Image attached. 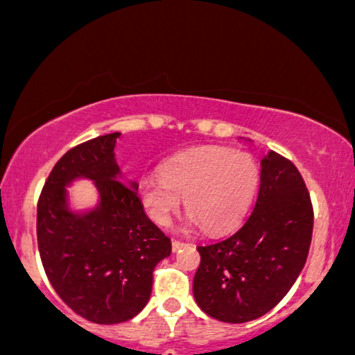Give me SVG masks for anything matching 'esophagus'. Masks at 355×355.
<instances>
[{
    "mask_svg": "<svg viewBox=\"0 0 355 355\" xmlns=\"http://www.w3.org/2000/svg\"><path fill=\"white\" fill-rule=\"evenodd\" d=\"M184 245H186V243L179 242V240H174V242H173V252H174V254L179 252V250H181Z\"/></svg>",
    "mask_w": 355,
    "mask_h": 355,
    "instance_id": "esophagus-1",
    "label": "esophagus"
}]
</instances>
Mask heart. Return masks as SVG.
Listing matches in <instances>:
<instances>
[{"label":"heart","instance_id":"b5f03b06","mask_svg":"<svg viewBox=\"0 0 355 355\" xmlns=\"http://www.w3.org/2000/svg\"><path fill=\"white\" fill-rule=\"evenodd\" d=\"M161 174L162 178H144L139 182V200L147 215L167 227L184 198L188 227L203 225L208 234L239 225L259 184L254 159L225 147L182 152L164 164Z\"/></svg>","mask_w":355,"mask_h":355}]
</instances>
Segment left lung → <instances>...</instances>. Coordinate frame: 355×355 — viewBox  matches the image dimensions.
<instances>
[{
	"label": "left lung",
	"mask_w": 355,
	"mask_h": 355,
	"mask_svg": "<svg viewBox=\"0 0 355 355\" xmlns=\"http://www.w3.org/2000/svg\"><path fill=\"white\" fill-rule=\"evenodd\" d=\"M311 234L313 208L300 171L269 150L261 159L254 211L242 228L228 239L198 247L201 262L193 281L198 306L225 323L261 318L298 279Z\"/></svg>",
	"instance_id": "obj_1"
}]
</instances>
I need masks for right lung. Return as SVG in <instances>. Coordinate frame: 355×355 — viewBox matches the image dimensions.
Here are the masks:
<instances>
[{"label": "right lung", "mask_w": 355, "mask_h": 355, "mask_svg": "<svg viewBox=\"0 0 355 355\" xmlns=\"http://www.w3.org/2000/svg\"><path fill=\"white\" fill-rule=\"evenodd\" d=\"M120 135L96 137L64 154L37 207L39 252L52 288L74 313L100 325L139 315L155 266L171 255V239L144 211L139 184L116 164ZM79 178L95 184L94 207H70L67 188Z\"/></svg>", "instance_id": "right-lung-1"}]
</instances>
